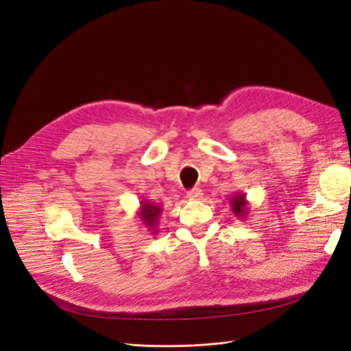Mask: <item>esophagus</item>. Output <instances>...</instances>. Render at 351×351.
<instances>
[{"label": "esophagus", "instance_id": "esophagus-1", "mask_svg": "<svg viewBox=\"0 0 351 351\" xmlns=\"http://www.w3.org/2000/svg\"><path fill=\"white\" fill-rule=\"evenodd\" d=\"M187 197L191 200H200L203 197V191L199 187H194L187 193Z\"/></svg>", "mask_w": 351, "mask_h": 351}]
</instances>
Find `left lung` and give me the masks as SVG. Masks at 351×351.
<instances>
[{
	"mask_svg": "<svg viewBox=\"0 0 351 351\" xmlns=\"http://www.w3.org/2000/svg\"><path fill=\"white\" fill-rule=\"evenodd\" d=\"M247 200H246V193H234L230 197V206H232V212L236 217L245 219L246 215L249 213V207H247Z\"/></svg>",
	"mask_w": 351,
	"mask_h": 351,
	"instance_id": "8db88e82",
	"label": "left lung"
}]
</instances>
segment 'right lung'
I'll use <instances>...</instances> for the list:
<instances>
[{"mask_svg":"<svg viewBox=\"0 0 351 351\" xmlns=\"http://www.w3.org/2000/svg\"><path fill=\"white\" fill-rule=\"evenodd\" d=\"M162 215V207L157 203H152L149 200H143L141 203H139V208L136 212V216L141 219L144 226L148 229V232L152 233H158L157 228H158V221H160V217Z\"/></svg>","mask_w":351,"mask_h":351,"instance_id":"add662e5","label":"right lung"}]
</instances>
